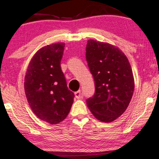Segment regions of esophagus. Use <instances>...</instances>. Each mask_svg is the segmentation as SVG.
<instances>
[{"mask_svg": "<svg viewBox=\"0 0 159 159\" xmlns=\"http://www.w3.org/2000/svg\"><path fill=\"white\" fill-rule=\"evenodd\" d=\"M75 98H78V99H80V98H82V95L81 90H78L77 92L75 93Z\"/></svg>", "mask_w": 159, "mask_h": 159, "instance_id": "obj_1", "label": "esophagus"}]
</instances>
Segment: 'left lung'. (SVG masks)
I'll list each match as a JSON object with an SVG mask.
<instances>
[{
	"mask_svg": "<svg viewBox=\"0 0 159 159\" xmlns=\"http://www.w3.org/2000/svg\"><path fill=\"white\" fill-rule=\"evenodd\" d=\"M86 60L96 91L87 105L96 119L110 123L125 112L132 99L134 80L125 54L114 45L89 39Z\"/></svg>",
	"mask_w": 159,
	"mask_h": 159,
	"instance_id": "8db88e82",
	"label": "left lung"
}]
</instances>
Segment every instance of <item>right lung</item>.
Masks as SVG:
<instances>
[{
	"instance_id": "1",
	"label": "right lung",
	"mask_w": 159,
	"mask_h": 159,
	"mask_svg": "<svg viewBox=\"0 0 159 159\" xmlns=\"http://www.w3.org/2000/svg\"><path fill=\"white\" fill-rule=\"evenodd\" d=\"M65 44L43 47L30 61L25 77V95L33 112L40 120L57 124L70 111L75 95L67 87L61 61Z\"/></svg>"
}]
</instances>
